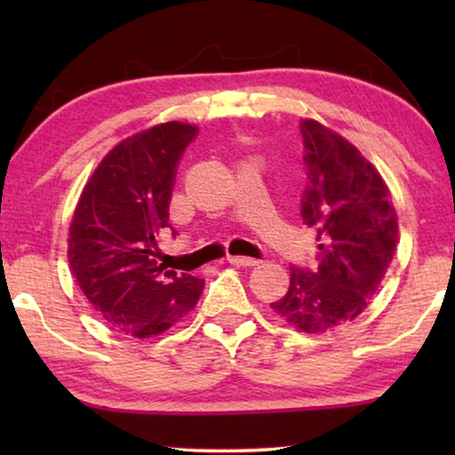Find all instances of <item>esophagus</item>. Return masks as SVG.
I'll return each mask as SVG.
<instances>
[{"mask_svg": "<svg viewBox=\"0 0 455 455\" xmlns=\"http://www.w3.org/2000/svg\"><path fill=\"white\" fill-rule=\"evenodd\" d=\"M228 263H232L234 267H257L259 260L251 257H228Z\"/></svg>", "mask_w": 455, "mask_h": 455, "instance_id": "esophagus-1", "label": "esophagus"}]
</instances>
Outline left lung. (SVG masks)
I'll use <instances>...</instances> for the list:
<instances>
[{
    "instance_id": "8db88e82",
    "label": "left lung",
    "mask_w": 455,
    "mask_h": 455,
    "mask_svg": "<svg viewBox=\"0 0 455 455\" xmlns=\"http://www.w3.org/2000/svg\"><path fill=\"white\" fill-rule=\"evenodd\" d=\"M308 188L302 220L316 232V269L291 267L290 288L271 304L300 333H327L356 319L377 294L397 246V213L377 167L316 120H302Z\"/></svg>"
}]
</instances>
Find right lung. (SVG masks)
<instances>
[{"instance_id": "obj_1", "label": "right lung", "mask_w": 455, "mask_h": 455, "mask_svg": "<svg viewBox=\"0 0 455 455\" xmlns=\"http://www.w3.org/2000/svg\"><path fill=\"white\" fill-rule=\"evenodd\" d=\"M198 128L165 122L111 148L80 192L68 235V263L97 315L130 338L147 339L196 307L204 279L165 271L155 260L170 228L178 161Z\"/></svg>"}]
</instances>
